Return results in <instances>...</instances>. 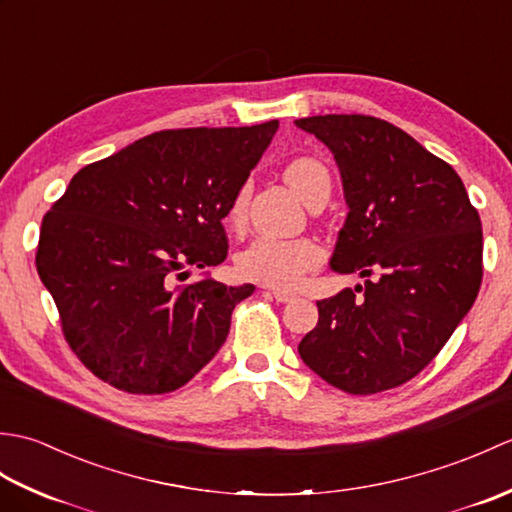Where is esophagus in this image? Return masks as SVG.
<instances>
[{"label": "esophagus", "mask_w": 512, "mask_h": 512, "mask_svg": "<svg viewBox=\"0 0 512 512\" xmlns=\"http://www.w3.org/2000/svg\"><path fill=\"white\" fill-rule=\"evenodd\" d=\"M270 295H273L279 303H288V301L295 299V295H292V292H286V290H273Z\"/></svg>", "instance_id": "esophagus-1"}]
</instances>
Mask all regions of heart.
<instances>
[{
    "instance_id": "b5f03b06",
    "label": "heart",
    "mask_w": 512,
    "mask_h": 512,
    "mask_svg": "<svg viewBox=\"0 0 512 512\" xmlns=\"http://www.w3.org/2000/svg\"><path fill=\"white\" fill-rule=\"evenodd\" d=\"M284 178L292 189L308 200L323 182H330L328 171L314 158H295L284 169ZM248 204V191L239 189L228 209V220L239 222ZM323 259L321 246L310 237H275L257 235L253 242L237 253V273L244 279L273 288H292L317 268Z\"/></svg>"
}]
</instances>
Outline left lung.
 Returning a JSON list of instances; mask_svg holds the SVG:
<instances>
[{
  "label": "left lung",
  "instance_id": "left-lung-1",
  "mask_svg": "<svg viewBox=\"0 0 512 512\" xmlns=\"http://www.w3.org/2000/svg\"><path fill=\"white\" fill-rule=\"evenodd\" d=\"M295 125L332 151L350 213L330 266L365 288L317 301L299 356L347 394H378L427 367L475 303L482 222L464 182L400 127L325 114ZM359 295L356 296L355 292Z\"/></svg>",
  "mask_w": 512,
  "mask_h": 512
}]
</instances>
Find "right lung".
<instances>
[{"instance_id": "add662e5", "label": "right lung", "mask_w": 512, "mask_h": 512, "mask_svg": "<svg viewBox=\"0 0 512 512\" xmlns=\"http://www.w3.org/2000/svg\"><path fill=\"white\" fill-rule=\"evenodd\" d=\"M279 123L169 129L83 167L41 222L37 273L65 341L129 394L187 385L224 345L253 284L189 268L222 264V220Z\"/></svg>"}]
</instances>
